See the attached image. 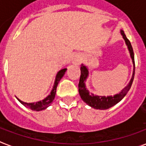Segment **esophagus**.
Here are the masks:
<instances>
[{
  "label": "esophagus",
  "instance_id": "obj_1",
  "mask_svg": "<svg viewBox=\"0 0 146 146\" xmlns=\"http://www.w3.org/2000/svg\"><path fill=\"white\" fill-rule=\"evenodd\" d=\"M82 61V57L80 54H75L74 57H72V63L73 64H76V65H79Z\"/></svg>",
  "mask_w": 146,
  "mask_h": 146
}]
</instances>
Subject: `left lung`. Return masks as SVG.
<instances>
[{
	"instance_id": "obj_1",
	"label": "left lung",
	"mask_w": 146,
	"mask_h": 146,
	"mask_svg": "<svg viewBox=\"0 0 146 146\" xmlns=\"http://www.w3.org/2000/svg\"><path fill=\"white\" fill-rule=\"evenodd\" d=\"M121 34L123 39H124L125 44L127 46V50L129 51L130 57L131 58L133 64V72L131 80L127 86L124 87V89L121 90V92L115 94L113 96H98L94 95L93 93H90L89 91L86 88V82L87 78L89 77V68L88 66L84 65L82 64L81 65V76L79 83H78V92L80 95L82 100L86 103L88 106L92 107L96 110H107L110 107H113L114 105L118 104L123 98L126 96L127 92L129 91L131 86L132 85L133 80H134V76H135V57H134V52H133L132 46L130 41L127 39V38L125 36L124 31L121 30Z\"/></svg>"
}]
</instances>
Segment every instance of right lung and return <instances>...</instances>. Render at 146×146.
Segmentation results:
<instances>
[{
  "label": "right lung",
  "instance_id": "1",
  "mask_svg": "<svg viewBox=\"0 0 146 146\" xmlns=\"http://www.w3.org/2000/svg\"><path fill=\"white\" fill-rule=\"evenodd\" d=\"M67 68H63L57 72V74H56V78H55V80H54V84L53 88L51 89L50 92L47 96L44 98L42 100H39L38 102H34V103H25L24 101H22L21 100H19V98H17V100L22 104L24 105L25 107H27L29 109L32 110H35V111H41L43 110L46 109L47 107H50L51 104L53 103L54 98H55V95H56V90H57V85L59 83L60 80L62 78V77L65 74Z\"/></svg>",
  "mask_w": 146,
  "mask_h": 146
}]
</instances>
